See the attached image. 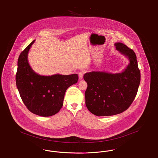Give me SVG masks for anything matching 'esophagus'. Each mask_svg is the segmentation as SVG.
I'll return each instance as SVG.
<instances>
[{
  "mask_svg": "<svg viewBox=\"0 0 158 158\" xmlns=\"http://www.w3.org/2000/svg\"><path fill=\"white\" fill-rule=\"evenodd\" d=\"M84 73H85V72H84L83 71H81V72H79L78 75H79V79H82V78H83Z\"/></svg>",
  "mask_w": 158,
  "mask_h": 158,
  "instance_id": "obj_1",
  "label": "esophagus"
}]
</instances>
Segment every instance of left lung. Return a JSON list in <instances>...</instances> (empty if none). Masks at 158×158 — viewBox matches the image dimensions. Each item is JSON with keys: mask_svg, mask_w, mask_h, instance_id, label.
<instances>
[{"mask_svg": "<svg viewBox=\"0 0 158 158\" xmlns=\"http://www.w3.org/2000/svg\"><path fill=\"white\" fill-rule=\"evenodd\" d=\"M114 45L116 49L129 60L125 69L117 73L94 71L83 76L88 84L85 94L86 106L98 116H112L126 110L137 94L140 82L135 52L120 42Z\"/></svg>", "mask_w": 158, "mask_h": 158, "instance_id": "1", "label": "left lung"}]
</instances>
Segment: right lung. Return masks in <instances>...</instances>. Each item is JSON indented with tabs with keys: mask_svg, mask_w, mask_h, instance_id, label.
I'll return each mask as SVG.
<instances>
[{
	"mask_svg": "<svg viewBox=\"0 0 158 158\" xmlns=\"http://www.w3.org/2000/svg\"><path fill=\"white\" fill-rule=\"evenodd\" d=\"M35 41L20 54L16 83L21 99L29 110L48 117L60 110L66 89L76 83L79 77L77 74L42 76L36 73L28 62V53Z\"/></svg>",
	"mask_w": 158,
	"mask_h": 158,
	"instance_id": "right-lung-1",
	"label": "right lung"
}]
</instances>
